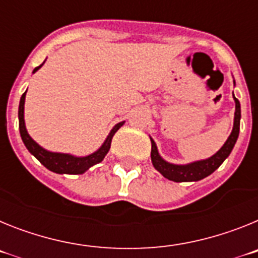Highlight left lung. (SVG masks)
<instances>
[{"label": "left lung", "instance_id": "1", "mask_svg": "<svg viewBox=\"0 0 258 258\" xmlns=\"http://www.w3.org/2000/svg\"><path fill=\"white\" fill-rule=\"evenodd\" d=\"M234 85H235V81H234ZM232 98H234V102H235V113H234L232 131L230 133L229 138L226 140V142L223 143L222 147L216 154L212 155L208 159L192 161V163L173 164L161 157V155L159 154V150H157L156 143L150 137V140H151V161L155 169L157 172H160L169 181L197 182L208 177L217 168H220L221 164L226 160L229 155L231 154L232 149H234V146H235L236 140H238L239 137V129H240V103H239V101L235 98L234 93H232Z\"/></svg>", "mask_w": 258, "mask_h": 258}]
</instances>
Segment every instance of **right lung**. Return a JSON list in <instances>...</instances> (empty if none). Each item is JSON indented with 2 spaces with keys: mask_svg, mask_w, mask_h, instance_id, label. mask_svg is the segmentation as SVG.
<instances>
[{
  "mask_svg": "<svg viewBox=\"0 0 258 258\" xmlns=\"http://www.w3.org/2000/svg\"><path fill=\"white\" fill-rule=\"evenodd\" d=\"M44 63L38 66V67H36L35 70H33V74L37 72V71L44 66ZM26 94L27 90L23 93L22 98H20L19 111H18V117H19V132L23 143H24V146L27 147V150H28V151L31 152V154L45 166V168H47V169L51 170V172L54 173H58V174H83V173H85L89 168H92L95 164L101 163L104 159V156L107 155V152L109 151L111 142H112V137L115 136L116 132H117L125 122L121 121L118 122V124H116L115 126L111 129V132H109V134L107 136L106 140H104V142L102 143L101 147H99L97 151L93 152V154L86 155V156H75V155L72 154L52 152L44 149V147H41V146L29 136L28 132H27L26 121H24Z\"/></svg>",
  "mask_w": 258,
  "mask_h": 258,
  "instance_id": "right-lung-1",
  "label": "right lung"
}]
</instances>
